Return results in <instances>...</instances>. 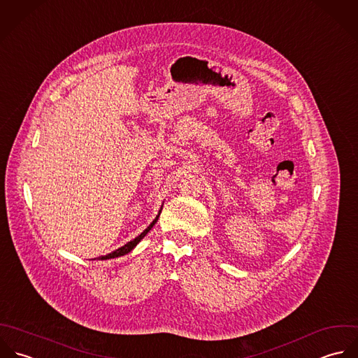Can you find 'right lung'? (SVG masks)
<instances>
[{
	"instance_id": "add662e5",
	"label": "right lung",
	"mask_w": 358,
	"mask_h": 358,
	"mask_svg": "<svg viewBox=\"0 0 358 358\" xmlns=\"http://www.w3.org/2000/svg\"><path fill=\"white\" fill-rule=\"evenodd\" d=\"M161 211H162V208L159 210V213H158V215L155 217V220L137 236V238H133V240H130V241H127L124 245H122L120 247L118 250H115V251H113V252H110V254H107V255H101V257H99V259H110V258H117V257H120V255H124V254H127V252H130L136 245H137V243L141 240V238H144L150 231H151V228L155 225V222L158 221V218H159V214H161ZM94 259H97V258H94Z\"/></svg>"
}]
</instances>
